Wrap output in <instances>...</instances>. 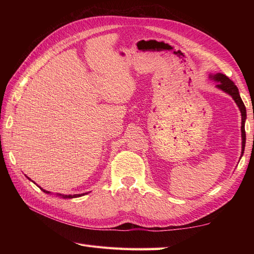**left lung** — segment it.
<instances>
[{"label":"left lung","mask_w":254,"mask_h":254,"mask_svg":"<svg viewBox=\"0 0 254 254\" xmlns=\"http://www.w3.org/2000/svg\"><path fill=\"white\" fill-rule=\"evenodd\" d=\"M213 78L217 82V87L220 88L222 90L226 91V93L229 94L231 97H233L234 100L236 101V104L238 105L239 109L241 111V117H242V121H241V133H242V154H244L245 146H246V131H245V121H246V117H247V112H246V107L244 101L241 100V97L239 95V90L237 88V86L233 83V80H230L226 75L218 73L216 75H214Z\"/></svg>","instance_id":"obj_1"}]
</instances>
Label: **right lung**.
Segmentation results:
<instances>
[{"instance_id":"1","label":"right lung","mask_w":254,"mask_h":254,"mask_svg":"<svg viewBox=\"0 0 254 254\" xmlns=\"http://www.w3.org/2000/svg\"><path fill=\"white\" fill-rule=\"evenodd\" d=\"M41 189V188H40ZM41 190H42V189H41ZM42 191H44V192H46V193H49V192H48V191H45V190H42ZM64 198H73V197H78V196H82V194H74V195H69V194H68V195H64V194H63V195H62Z\"/></svg>"}]
</instances>
